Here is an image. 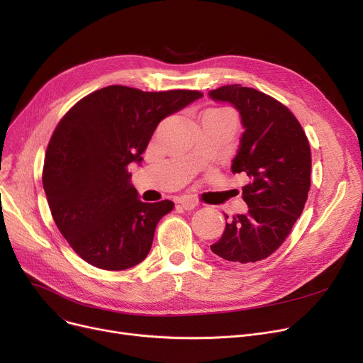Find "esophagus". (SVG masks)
<instances>
[{
    "label": "esophagus",
    "mask_w": 363,
    "mask_h": 363,
    "mask_svg": "<svg viewBox=\"0 0 363 363\" xmlns=\"http://www.w3.org/2000/svg\"><path fill=\"white\" fill-rule=\"evenodd\" d=\"M178 204H181V206L185 211H191V209H194L197 206L199 203L194 199H191V197H179L178 199Z\"/></svg>",
    "instance_id": "obj_1"
}]
</instances>
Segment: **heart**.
<instances>
[{
    "label": "heart",
    "instance_id": "obj_1",
    "mask_svg": "<svg viewBox=\"0 0 363 363\" xmlns=\"http://www.w3.org/2000/svg\"><path fill=\"white\" fill-rule=\"evenodd\" d=\"M216 111H227V109H216Z\"/></svg>",
    "mask_w": 363,
    "mask_h": 363
}]
</instances>
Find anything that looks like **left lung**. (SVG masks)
Listing matches in <instances>:
<instances>
[{"label": "left lung", "mask_w": 363, "mask_h": 363, "mask_svg": "<svg viewBox=\"0 0 363 363\" xmlns=\"http://www.w3.org/2000/svg\"><path fill=\"white\" fill-rule=\"evenodd\" d=\"M209 96L240 114L245 132L231 170L250 179L242 188L247 212L233 216L211 249L231 262H257L285 242L304 209L311 172L308 139L289 109L259 90L228 84Z\"/></svg>", "instance_id": "obj_1"}]
</instances>
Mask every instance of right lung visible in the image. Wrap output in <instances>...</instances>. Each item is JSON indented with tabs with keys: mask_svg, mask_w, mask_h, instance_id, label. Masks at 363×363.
Listing matches in <instances>:
<instances>
[{
	"mask_svg": "<svg viewBox=\"0 0 363 363\" xmlns=\"http://www.w3.org/2000/svg\"><path fill=\"white\" fill-rule=\"evenodd\" d=\"M201 96L197 90L108 86L59 121L45 151L43 186L59 231L78 257L111 272L147 258L157 224L175 204L140 201L129 164L143 162L163 118Z\"/></svg>",
	"mask_w": 363,
	"mask_h": 363,
	"instance_id": "right-lung-1",
	"label": "right lung"
}]
</instances>
